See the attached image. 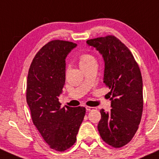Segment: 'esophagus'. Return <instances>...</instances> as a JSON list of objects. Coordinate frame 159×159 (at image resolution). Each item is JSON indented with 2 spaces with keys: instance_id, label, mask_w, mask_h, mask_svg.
Returning <instances> with one entry per match:
<instances>
[{
  "instance_id": "34e87169",
  "label": "esophagus",
  "mask_w": 159,
  "mask_h": 159,
  "mask_svg": "<svg viewBox=\"0 0 159 159\" xmlns=\"http://www.w3.org/2000/svg\"><path fill=\"white\" fill-rule=\"evenodd\" d=\"M86 109L87 111H92V110H94V109H96L95 107H90V106H86Z\"/></svg>"
}]
</instances>
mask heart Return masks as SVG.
Instances as JSON below:
<instances>
[{"label": "heart", "instance_id": "1", "mask_svg": "<svg viewBox=\"0 0 159 159\" xmlns=\"http://www.w3.org/2000/svg\"><path fill=\"white\" fill-rule=\"evenodd\" d=\"M92 62H96L95 58L92 55L89 53H83L79 57V64L80 66H84Z\"/></svg>", "mask_w": 159, "mask_h": 159}]
</instances>
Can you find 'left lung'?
I'll return each mask as SVG.
<instances>
[{
	"label": "left lung",
	"mask_w": 159,
	"mask_h": 159,
	"mask_svg": "<svg viewBox=\"0 0 159 159\" xmlns=\"http://www.w3.org/2000/svg\"><path fill=\"white\" fill-rule=\"evenodd\" d=\"M102 54L105 62L103 82L110 89L111 111L101 109L98 130L112 147L128 144L138 129L143 107V79L133 54L113 35L88 40Z\"/></svg>",
	"instance_id": "8db88e82"
}]
</instances>
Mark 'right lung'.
Segmentation results:
<instances>
[{
  "instance_id": "add662e5",
  "label": "right lung",
  "mask_w": 159,
  "mask_h": 159,
  "mask_svg": "<svg viewBox=\"0 0 159 159\" xmlns=\"http://www.w3.org/2000/svg\"><path fill=\"white\" fill-rule=\"evenodd\" d=\"M76 46L70 41H50L34 57L28 74L26 101L33 124L50 147L59 152L75 143L86 112L81 106L61 108L58 98L66 81V58Z\"/></svg>"
}]
</instances>
